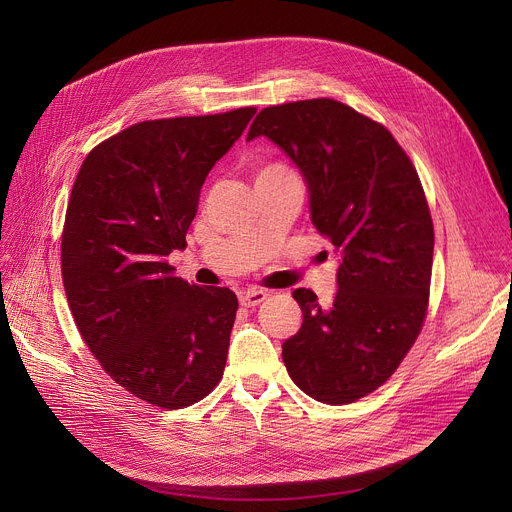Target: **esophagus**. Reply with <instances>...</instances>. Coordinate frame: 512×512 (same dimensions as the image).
Wrapping results in <instances>:
<instances>
[{
  "mask_svg": "<svg viewBox=\"0 0 512 512\" xmlns=\"http://www.w3.org/2000/svg\"><path fill=\"white\" fill-rule=\"evenodd\" d=\"M267 297L265 290H257V288H251V290H245L238 294V301L242 307H255L259 303H263Z\"/></svg>",
  "mask_w": 512,
  "mask_h": 512,
  "instance_id": "1",
  "label": "esophagus"
}]
</instances>
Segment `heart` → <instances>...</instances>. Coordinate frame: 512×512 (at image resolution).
Masks as SVG:
<instances>
[{"label":"heart","instance_id":"b5f03b06","mask_svg":"<svg viewBox=\"0 0 512 512\" xmlns=\"http://www.w3.org/2000/svg\"><path fill=\"white\" fill-rule=\"evenodd\" d=\"M278 172H288L284 166H278V164H274V166H265V168H261L259 172H257V178L259 176H267V174H278Z\"/></svg>","mask_w":512,"mask_h":512}]
</instances>
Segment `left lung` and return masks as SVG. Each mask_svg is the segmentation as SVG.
<instances>
[{"label":"left lung","mask_w":512,"mask_h":512,"mask_svg":"<svg viewBox=\"0 0 512 512\" xmlns=\"http://www.w3.org/2000/svg\"><path fill=\"white\" fill-rule=\"evenodd\" d=\"M267 137L301 170L311 222L338 255L330 307L292 292L301 330L282 344L292 382L328 405L380 388L427 313L434 224L421 180L390 130L334 99L261 110L247 141Z\"/></svg>","instance_id":"1"}]
</instances>
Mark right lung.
I'll use <instances>...</instances> for the list:
<instances>
[{
    "mask_svg": "<svg viewBox=\"0 0 512 512\" xmlns=\"http://www.w3.org/2000/svg\"><path fill=\"white\" fill-rule=\"evenodd\" d=\"M257 110L147 120L99 143L72 186L62 278L105 373L161 409L191 407L224 375L238 309L230 288L174 276L201 186Z\"/></svg>",
    "mask_w": 512,
    "mask_h": 512,
    "instance_id": "right-lung-1",
    "label": "right lung"
}]
</instances>
